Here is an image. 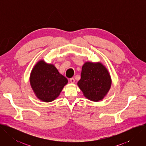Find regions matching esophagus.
I'll use <instances>...</instances> for the list:
<instances>
[{
	"mask_svg": "<svg viewBox=\"0 0 146 146\" xmlns=\"http://www.w3.org/2000/svg\"><path fill=\"white\" fill-rule=\"evenodd\" d=\"M70 81L72 82V83H74L75 82V80L74 78H70Z\"/></svg>",
	"mask_w": 146,
	"mask_h": 146,
	"instance_id": "esophagus-1",
	"label": "esophagus"
}]
</instances>
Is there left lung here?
<instances>
[{"label":"left lung","mask_w":146,"mask_h":146,"mask_svg":"<svg viewBox=\"0 0 146 146\" xmlns=\"http://www.w3.org/2000/svg\"><path fill=\"white\" fill-rule=\"evenodd\" d=\"M78 86L84 96L95 102L102 100L111 86V78L101 64L86 62L82 66Z\"/></svg>","instance_id":"obj_1"}]
</instances>
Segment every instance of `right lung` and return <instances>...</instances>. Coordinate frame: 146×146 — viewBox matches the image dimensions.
<instances>
[{
  "label": "right lung",
  "mask_w": 146,
  "mask_h": 146,
  "mask_svg": "<svg viewBox=\"0 0 146 146\" xmlns=\"http://www.w3.org/2000/svg\"><path fill=\"white\" fill-rule=\"evenodd\" d=\"M30 82L37 97L44 102H50L59 96L68 83V80L53 65L41 60L33 68Z\"/></svg>",
  "instance_id": "1"
}]
</instances>
